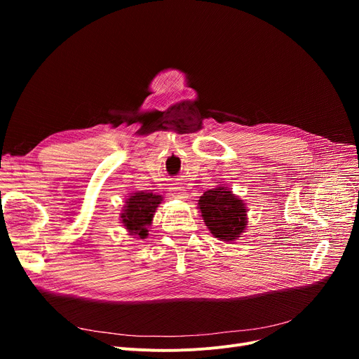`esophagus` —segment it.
<instances>
[{
  "instance_id": "obj_1",
  "label": "esophagus",
  "mask_w": 359,
  "mask_h": 359,
  "mask_svg": "<svg viewBox=\"0 0 359 359\" xmlns=\"http://www.w3.org/2000/svg\"><path fill=\"white\" fill-rule=\"evenodd\" d=\"M170 194H172V196L176 198V199H187V198H189V194H187L184 187L179 183H175L173 186H170Z\"/></svg>"
}]
</instances>
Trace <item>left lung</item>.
Instances as JSON below:
<instances>
[{"instance_id":"1","label":"left lung","mask_w":359,"mask_h":359,"mask_svg":"<svg viewBox=\"0 0 359 359\" xmlns=\"http://www.w3.org/2000/svg\"><path fill=\"white\" fill-rule=\"evenodd\" d=\"M198 208L211 234L221 241L237 240L248 227L246 203L224 186L206 191Z\"/></svg>"}]
</instances>
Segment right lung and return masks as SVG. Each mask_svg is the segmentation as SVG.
I'll use <instances>...</instances> for the list:
<instances>
[{
	"label": "right lung",
	"instance_id": "add662e5",
	"mask_svg": "<svg viewBox=\"0 0 359 359\" xmlns=\"http://www.w3.org/2000/svg\"><path fill=\"white\" fill-rule=\"evenodd\" d=\"M161 201L160 195L144 191L135 192L126 199L121 221L130 236H138L140 238L148 236V227Z\"/></svg>",
	"mask_w": 359,
	"mask_h": 359
}]
</instances>
